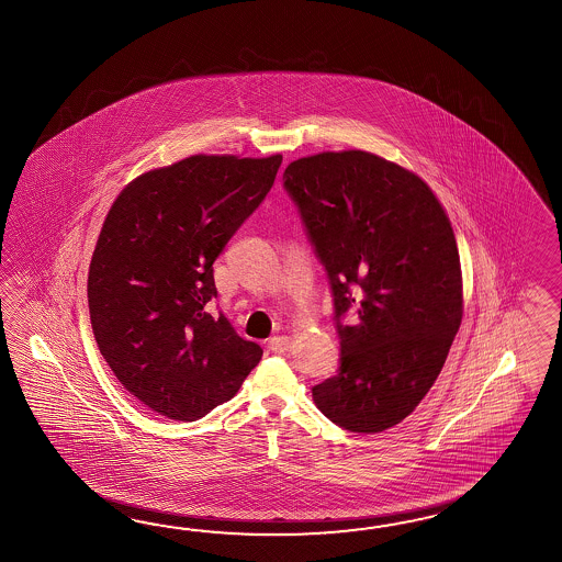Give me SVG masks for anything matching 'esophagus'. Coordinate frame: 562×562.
Segmentation results:
<instances>
[{"label":"esophagus","instance_id":"34e87169","mask_svg":"<svg viewBox=\"0 0 562 562\" xmlns=\"http://www.w3.org/2000/svg\"><path fill=\"white\" fill-rule=\"evenodd\" d=\"M288 347H290V337H286V335H276L268 341V349L272 353H284V351H288Z\"/></svg>","mask_w":562,"mask_h":562}]
</instances>
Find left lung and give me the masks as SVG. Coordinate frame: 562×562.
I'll return each mask as SVG.
<instances>
[{
  "label": "left lung",
  "instance_id": "left-lung-1",
  "mask_svg": "<svg viewBox=\"0 0 562 562\" xmlns=\"http://www.w3.org/2000/svg\"><path fill=\"white\" fill-rule=\"evenodd\" d=\"M284 189L329 276L341 339L316 408L345 430L382 432L437 382L463 318L451 221L425 180L370 151L294 160ZM347 312L356 324L341 325Z\"/></svg>",
  "mask_w": 562,
  "mask_h": 562
}]
</instances>
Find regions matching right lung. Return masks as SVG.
I'll return each instance as SVG.
<instances>
[{
  "label": "right lung",
  "mask_w": 562,
  "mask_h": 562,
  "mask_svg": "<svg viewBox=\"0 0 562 562\" xmlns=\"http://www.w3.org/2000/svg\"><path fill=\"white\" fill-rule=\"evenodd\" d=\"M282 156L196 154L132 180L97 239L87 296L103 359L125 390L192 423L232 400L261 359L217 299L213 261L274 184Z\"/></svg>",
  "instance_id": "obj_1"
}]
</instances>
